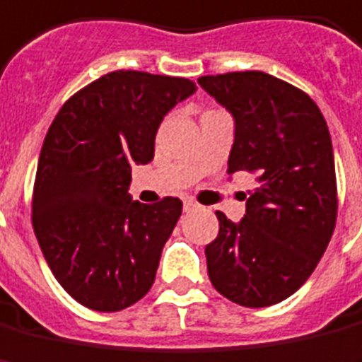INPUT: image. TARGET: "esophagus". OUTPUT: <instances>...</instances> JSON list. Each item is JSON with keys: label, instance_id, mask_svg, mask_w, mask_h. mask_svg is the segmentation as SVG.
Wrapping results in <instances>:
<instances>
[{"label": "esophagus", "instance_id": "obj_1", "mask_svg": "<svg viewBox=\"0 0 362 362\" xmlns=\"http://www.w3.org/2000/svg\"><path fill=\"white\" fill-rule=\"evenodd\" d=\"M183 209H185V213H189V211H195L197 203H195V201H191V199H185V203H183Z\"/></svg>", "mask_w": 362, "mask_h": 362}]
</instances>
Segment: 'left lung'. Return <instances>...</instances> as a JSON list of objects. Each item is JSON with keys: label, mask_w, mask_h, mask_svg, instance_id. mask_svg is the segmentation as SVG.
Returning <instances> with one entry per match:
<instances>
[{"label": "left lung", "mask_w": 362, "mask_h": 362, "mask_svg": "<svg viewBox=\"0 0 362 362\" xmlns=\"http://www.w3.org/2000/svg\"><path fill=\"white\" fill-rule=\"evenodd\" d=\"M234 118L228 175L250 171L240 223L216 213L206 244L214 290L244 308H268L305 284L337 223V179L327 122L300 88L260 71L201 76Z\"/></svg>", "instance_id": "left-lung-1"}]
</instances>
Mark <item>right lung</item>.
Here are the masks:
<instances>
[{"instance_id": "add662e5", "label": "right lung", "mask_w": 362, "mask_h": 362, "mask_svg": "<svg viewBox=\"0 0 362 362\" xmlns=\"http://www.w3.org/2000/svg\"><path fill=\"white\" fill-rule=\"evenodd\" d=\"M195 90L181 76L114 71L72 94L52 119L31 221L57 281L88 310H126L153 286L183 203L132 201V167L153 159L163 116Z\"/></svg>"}]
</instances>
